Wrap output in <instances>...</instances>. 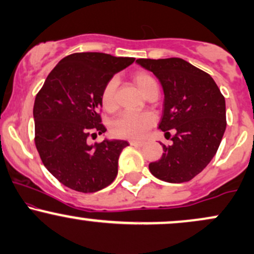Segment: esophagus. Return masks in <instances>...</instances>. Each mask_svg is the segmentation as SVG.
I'll list each match as a JSON object with an SVG mask.
<instances>
[{"instance_id": "obj_1", "label": "esophagus", "mask_w": 254, "mask_h": 254, "mask_svg": "<svg viewBox=\"0 0 254 254\" xmlns=\"http://www.w3.org/2000/svg\"><path fill=\"white\" fill-rule=\"evenodd\" d=\"M130 144H131V145H135V147H142V145L144 144V142H142V141H136V139H131Z\"/></svg>"}]
</instances>
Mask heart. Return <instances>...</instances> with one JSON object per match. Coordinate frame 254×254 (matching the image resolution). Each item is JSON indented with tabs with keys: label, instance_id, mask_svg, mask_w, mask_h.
<instances>
[{
	"label": "heart",
	"instance_id": "obj_1",
	"mask_svg": "<svg viewBox=\"0 0 254 254\" xmlns=\"http://www.w3.org/2000/svg\"><path fill=\"white\" fill-rule=\"evenodd\" d=\"M133 80L139 90L145 95L153 87L157 86L155 78L150 74L144 71L136 72ZM118 80L112 77L105 84L103 93H101V104L104 109L112 111L117 106V98H116V90H117ZM156 118L150 112H124L112 123V132L116 136L123 137V138L139 139L147 135V132L155 123Z\"/></svg>",
	"mask_w": 254,
	"mask_h": 254
}]
</instances>
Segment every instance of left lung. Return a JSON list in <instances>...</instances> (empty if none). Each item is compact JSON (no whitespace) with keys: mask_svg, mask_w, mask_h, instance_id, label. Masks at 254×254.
Masks as SVG:
<instances>
[{"mask_svg":"<svg viewBox=\"0 0 254 254\" xmlns=\"http://www.w3.org/2000/svg\"><path fill=\"white\" fill-rule=\"evenodd\" d=\"M137 64L153 72L164 89L159 129L171 136L161 159L149 171L167 183H185L208 166L226 130V101L212 77L182 58H139Z\"/></svg>","mask_w":254,"mask_h":254,"instance_id":"obj_1","label":"left lung"}]
</instances>
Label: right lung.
Here are the masks:
<instances>
[{
  "label": "right lung",
  "mask_w": 254,
  "mask_h": 254,
  "mask_svg": "<svg viewBox=\"0 0 254 254\" xmlns=\"http://www.w3.org/2000/svg\"><path fill=\"white\" fill-rule=\"evenodd\" d=\"M132 57L77 52L64 57L46 77L33 107L34 142L44 166L71 190L89 193L116 179L123 139L89 144V136L106 131L99 115L101 93Z\"/></svg>",
  "instance_id": "1"
}]
</instances>
